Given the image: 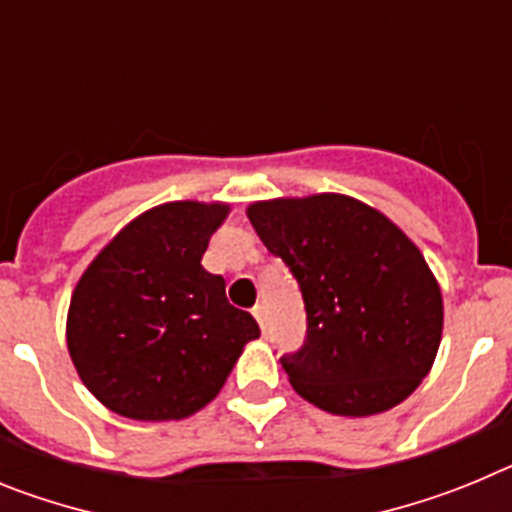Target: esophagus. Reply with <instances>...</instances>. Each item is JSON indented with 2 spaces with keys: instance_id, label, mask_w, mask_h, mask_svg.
Wrapping results in <instances>:
<instances>
[{
  "instance_id": "1",
  "label": "esophagus",
  "mask_w": 512,
  "mask_h": 512,
  "mask_svg": "<svg viewBox=\"0 0 512 512\" xmlns=\"http://www.w3.org/2000/svg\"><path fill=\"white\" fill-rule=\"evenodd\" d=\"M253 318L259 320L261 330L269 328V315H266V305H256V307H253Z\"/></svg>"
}]
</instances>
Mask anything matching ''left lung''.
<instances>
[{
  "mask_svg": "<svg viewBox=\"0 0 512 512\" xmlns=\"http://www.w3.org/2000/svg\"><path fill=\"white\" fill-rule=\"evenodd\" d=\"M246 215L302 289L305 346L282 356L297 395L346 418L408 400L443 333L441 287L420 248L348 194L251 202Z\"/></svg>",
  "mask_w": 512,
  "mask_h": 512,
  "instance_id": "8db88e82",
  "label": "left lung"
}]
</instances>
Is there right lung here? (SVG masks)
Listing matches in <instances>:
<instances>
[{"mask_svg":"<svg viewBox=\"0 0 512 512\" xmlns=\"http://www.w3.org/2000/svg\"><path fill=\"white\" fill-rule=\"evenodd\" d=\"M228 202H164L130 220L76 282L66 346L81 382L122 418L164 423L223 390L248 341L251 312L202 269Z\"/></svg>","mask_w":512,"mask_h":512,"instance_id":"right-lung-1","label":"right lung"}]
</instances>
